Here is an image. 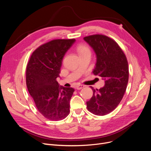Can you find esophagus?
Instances as JSON below:
<instances>
[{"mask_svg": "<svg viewBox=\"0 0 151 151\" xmlns=\"http://www.w3.org/2000/svg\"><path fill=\"white\" fill-rule=\"evenodd\" d=\"M84 87V86L83 85V84H77L76 86V89H78V90H80V89H83V88Z\"/></svg>", "mask_w": 151, "mask_h": 151, "instance_id": "obj_1", "label": "esophagus"}]
</instances>
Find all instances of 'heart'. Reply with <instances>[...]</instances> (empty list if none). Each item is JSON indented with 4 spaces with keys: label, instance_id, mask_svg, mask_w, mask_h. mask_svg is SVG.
Listing matches in <instances>:
<instances>
[{
    "label": "heart",
    "instance_id": "1",
    "mask_svg": "<svg viewBox=\"0 0 151 151\" xmlns=\"http://www.w3.org/2000/svg\"><path fill=\"white\" fill-rule=\"evenodd\" d=\"M77 51H78L79 54H83V53L87 52H90V50L89 47L84 45H78L77 47Z\"/></svg>",
    "mask_w": 151,
    "mask_h": 151
}]
</instances>
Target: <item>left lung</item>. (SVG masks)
I'll return each mask as SVG.
<instances>
[{
  "instance_id": "8db88e82",
  "label": "left lung",
  "mask_w": 151,
  "mask_h": 151,
  "mask_svg": "<svg viewBox=\"0 0 151 151\" xmlns=\"http://www.w3.org/2000/svg\"><path fill=\"white\" fill-rule=\"evenodd\" d=\"M96 54L97 62L93 70L105 80V86L94 89L87 108L93 114L104 116L110 113L120 104L129 81V65L121 47L106 35L96 34L84 37Z\"/></svg>"
}]
</instances>
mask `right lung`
<instances>
[{"label": "right lung", "instance_id": "right-lung-1", "mask_svg": "<svg viewBox=\"0 0 151 151\" xmlns=\"http://www.w3.org/2000/svg\"><path fill=\"white\" fill-rule=\"evenodd\" d=\"M75 39H56L47 42L32 54L26 67V84L38 111L51 121H60L70 113L74 89L59 86L64 55Z\"/></svg>", "mask_w": 151, "mask_h": 151}]
</instances>
